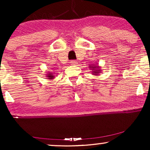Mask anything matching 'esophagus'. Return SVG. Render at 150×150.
<instances>
[{
  "label": "esophagus",
  "mask_w": 150,
  "mask_h": 150,
  "mask_svg": "<svg viewBox=\"0 0 150 150\" xmlns=\"http://www.w3.org/2000/svg\"><path fill=\"white\" fill-rule=\"evenodd\" d=\"M76 63H77V61L76 60H71L70 61V64L71 65H76Z\"/></svg>",
  "instance_id": "34e87169"
}]
</instances>
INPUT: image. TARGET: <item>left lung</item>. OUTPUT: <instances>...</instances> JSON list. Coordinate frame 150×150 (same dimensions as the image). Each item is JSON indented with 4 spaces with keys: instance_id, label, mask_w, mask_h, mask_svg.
<instances>
[{
    "instance_id": "1",
    "label": "left lung",
    "mask_w": 150,
    "mask_h": 150,
    "mask_svg": "<svg viewBox=\"0 0 150 150\" xmlns=\"http://www.w3.org/2000/svg\"><path fill=\"white\" fill-rule=\"evenodd\" d=\"M90 66H89V67L90 68H91L92 70V71H93V73L94 75H98L100 73V71H101V69H100V67H99V66H97V65H89Z\"/></svg>"
}]
</instances>
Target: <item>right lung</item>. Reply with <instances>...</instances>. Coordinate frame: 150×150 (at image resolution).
Here are the masks:
<instances>
[{"label":"right lung","instance_id":"1","mask_svg":"<svg viewBox=\"0 0 150 150\" xmlns=\"http://www.w3.org/2000/svg\"><path fill=\"white\" fill-rule=\"evenodd\" d=\"M46 77L48 78V79H49V80H52L54 78V76H53L52 73H49V74H47Z\"/></svg>","mask_w":150,"mask_h":150}]
</instances>
